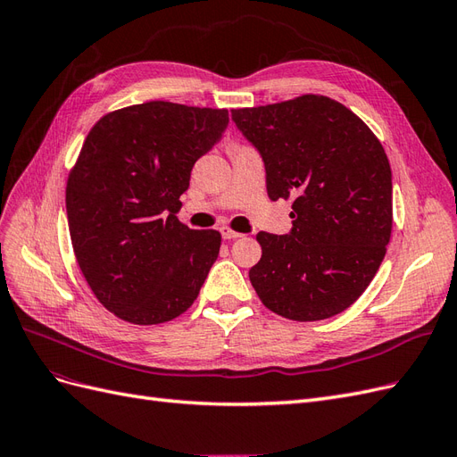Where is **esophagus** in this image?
<instances>
[{
	"instance_id": "esophagus-1",
	"label": "esophagus",
	"mask_w": 457,
	"mask_h": 457,
	"mask_svg": "<svg viewBox=\"0 0 457 457\" xmlns=\"http://www.w3.org/2000/svg\"><path fill=\"white\" fill-rule=\"evenodd\" d=\"M220 234H223L225 240H234V238H240V237H242L240 232L232 230V228H223V230H220Z\"/></svg>"
}]
</instances>
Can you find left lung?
<instances>
[{"label":"left lung","mask_w":457,"mask_h":457,"mask_svg":"<svg viewBox=\"0 0 457 457\" xmlns=\"http://www.w3.org/2000/svg\"><path fill=\"white\" fill-rule=\"evenodd\" d=\"M230 112L265 162L269 198L294 200L292 232L257 234L250 280L262 305L297 322L349 309L393 230L391 165L376 133L326 95Z\"/></svg>","instance_id":"8db88e82"}]
</instances>
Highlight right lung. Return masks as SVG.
Segmentation results:
<instances>
[{
	"instance_id": "add662e5",
	"label": "right lung",
	"mask_w": 457,
	"mask_h": 457,
	"mask_svg": "<svg viewBox=\"0 0 457 457\" xmlns=\"http://www.w3.org/2000/svg\"><path fill=\"white\" fill-rule=\"evenodd\" d=\"M227 123V108L150 101L87 133L66 181L68 228L91 292L121 320L170 322L198 297L220 232L188 228L175 212Z\"/></svg>"
}]
</instances>
